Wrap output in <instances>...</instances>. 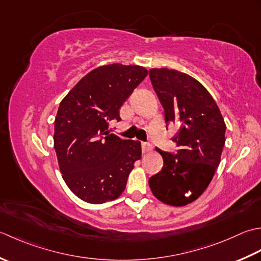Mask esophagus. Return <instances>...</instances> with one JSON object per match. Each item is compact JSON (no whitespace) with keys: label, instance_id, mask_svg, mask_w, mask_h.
<instances>
[{"label":"esophagus","instance_id":"obj_1","mask_svg":"<svg viewBox=\"0 0 261 261\" xmlns=\"http://www.w3.org/2000/svg\"><path fill=\"white\" fill-rule=\"evenodd\" d=\"M152 150V145L150 143H142V152L147 153Z\"/></svg>","mask_w":261,"mask_h":261}]
</instances>
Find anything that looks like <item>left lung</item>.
I'll list each match as a JSON object with an SVG mask.
<instances>
[{"label": "left lung", "instance_id": "8db88e82", "mask_svg": "<svg viewBox=\"0 0 261 261\" xmlns=\"http://www.w3.org/2000/svg\"><path fill=\"white\" fill-rule=\"evenodd\" d=\"M150 79L164 109L167 128L172 124L179 128L172 138L179 150L172 154L156 148L163 167L148 185L162 203L185 206L212 181L221 162L226 126L215 100L196 79L169 68H152Z\"/></svg>", "mask_w": 261, "mask_h": 261}]
</instances>
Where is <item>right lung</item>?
Returning <instances> with one entry per match:
<instances>
[{"instance_id":"1","label":"right lung","mask_w":261,"mask_h":261,"mask_svg":"<svg viewBox=\"0 0 261 261\" xmlns=\"http://www.w3.org/2000/svg\"><path fill=\"white\" fill-rule=\"evenodd\" d=\"M146 75V68L138 65L100 66L61 101L54 148L64 181L80 199L102 204L125 190L141 159V143L110 134L108 124L120 120V107Z\"/></svg>"}]
</instances>
